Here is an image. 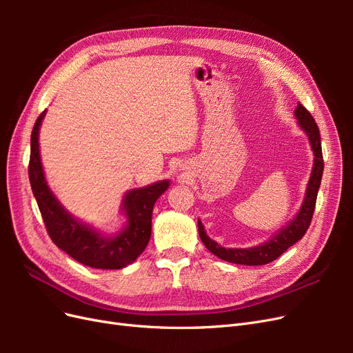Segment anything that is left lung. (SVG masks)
I'll list each match as a JSON object with an SVG mask.
<instances>
[{
    "label": "left lung",
    "mask_w": 353,
    "mask_h": 353,
    "mask_svg": "<svg viewBox=\"0 0 353 353\" xmlns=\"http://www.w3.org/2000/svg\"><path fill=\"white\" fill-rule=\"evenodd\" d=\"M294 116L297 119L299 126L302 128V131L307 135L309 143H311V148L314 152V168L311 172V178L306 187L305 199L302 201L301 210L297 212V215L287 223L284 228H281L279 232L265 241L263 244L254 245V248L248 249H225L219 245L216 241H213L205 231L203 223L199 221V236L206 245L208 250L212 252L219 259L227 261L231 263H240V265H266L272 261H275L279 256H281L288 248H292L294 243L301 240L305 232L307 231L309 225H311L316 196L319 185H321L323 170H324V160H323V150H321V135H319L318 125L315 123L312 114L309 113L303 105L299 103L294 110Z\"/></svg>",
    "instance_id": "8db88e82"
}]
</instances>
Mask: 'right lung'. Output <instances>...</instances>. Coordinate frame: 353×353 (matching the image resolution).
<instances>
[{"label": "right lung", "mask_w": 353, "mask_h": 353, "mask_svg": "<svg viewBox=\"0 0 353 353\" xmlns=\"http://www.w3.org/2000/svg\"><path fill=\"white\" fill-rule=\"evenodd\" d=\"M46 116L42 112L30 135L29 181L48 236L59 249L74 261L97 270H121L140 256L152 236V215L156 200L169 188V181H159L143 188L128 191L122 201L126 225L116 236H103L60 205L52 194L42 169L39 156V126Z\"/></svg>", "instance_id": "obj_1"}]
</instances>
